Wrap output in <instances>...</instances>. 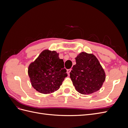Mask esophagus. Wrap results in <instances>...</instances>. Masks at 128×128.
<instances>
[{
	"label": "esophagus",
	"instance_id": "esophagus-1",
	"mask_svg": "<svg viewBox=\"0 0 128 128\" xmlns=\"http://www.w3.org/2000/svg\"><path fill=\"white\" fill-rule=\"evenodd\" d=\"M71 70H72V69H67V74H68V75H69V74H70V72H71Z\"/></svg>",
	"mask_w": 128,
	"mask_h": 128
}]
</instances>
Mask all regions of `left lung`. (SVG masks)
<instances>
[{
    "label": "left lung",
    "instance_id": "left-lung-1",
    "mask_svg": "<svg viewBox=\"0 0 128 128\" xmlns=\"http://www.w3.org/2000/svg\"><path fill=\"white\" fill-rule=\"evenodd\" d=\"M70 77L77 91L83 94L98 91L105 80L106 75L98 60L94 54L80 53L75 58Z\"/></svg>",
    "mask_w": 128,
    "mask_h": 128
}]
</instances>
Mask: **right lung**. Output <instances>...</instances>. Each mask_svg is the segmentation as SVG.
Listing matches in <instances>:
<instances>
[{
	"label": "right lung",
	"instance_id": "1",
	"mask_svg": "<svg viewBox=\"0 0 128 128\" xmlns=\"http://www.w3.org/2000/svg\"><path fill=\"white\" fill-rule=\"evenodd\" d=\"M64 62L56 51H42L28 68V75L33 88L42 94L57 91L66 77Z\"/></svg>",
	"mask_w": 128,
	"mask_h": 128
}]
</instances>
